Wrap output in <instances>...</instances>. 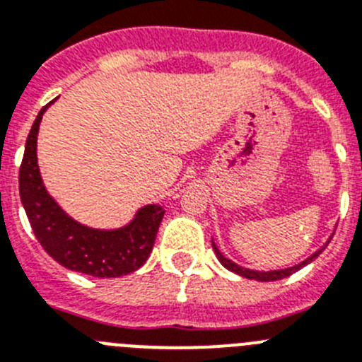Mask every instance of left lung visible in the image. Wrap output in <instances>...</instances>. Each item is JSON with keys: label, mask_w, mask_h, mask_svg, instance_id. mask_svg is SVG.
Here are the masks:
<instances>
[{"label": "left lung", "mask_w": 362, "mask_h": 362, "mask_svg": "<svg viewBox=\"0 0 362 362\" xmlns=\"http://www.w3.org/2000/svg\"><path fill=\"white\" fill-rule=\"evenodd\" d=\"M327 245H329V241H327ZM325 245V246H327ZM325 246H322V248L318 250V252H314L310 257H307L305 261H302L300 264H295L291 266V268H286V269H273V272H255V269H248V268H243V266L235 264V262H232L230 259H227L225 255H223L221 252L218 250V246L214 245V241H212V248H214L216 252V257L219 259V262H221L223 266L227 269H230V272L238 273V275L245 276V279H252V280H259V282H272V280H280V279H286V276L293 275V273L298 272L300 268H303V266L309 264L310 261H314V259L318 257L320 253L325 250Z\"/></svg>", "instance_id": "left-lung-1"}]
</instances>
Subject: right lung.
<instances>
[{
    "label": "right lung",
    "instance_id": "1",
    "mask_svg": "<svg viewBox=\"0 0 362 362\" xmlns=\"http://www.w3.org/2000/svg\"><path fill=\"white\" fill-rule=\"evenodd\" d=\"M53 101L37 114L19 168V194L33 234L64 268L100 279L128 275L150 257L165 211L160 205H144L127 227L116 230L86 227L67 216L44 187L37 164L39 124Z\"/></svg>",
    "mask_w": 362,
    "mask_h": 362
}]
</instances>
